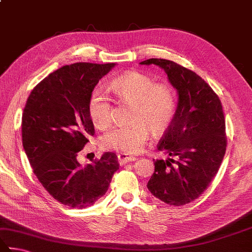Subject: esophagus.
<instances>
[{
  "instance_id": "1",
  "label": "esophagus",
  "mask_w": 252,
  "mask_h": 252,
  "mask_svg": "<svg viewBox=\"0 0 252 252\" xmlns=\"http://www.w3.org/2000/svg\"><path fill=\"white\" fill-rule=\"evenodd\" d=\"M135 158L134 157H127L126 154H118V161L120 163V165H125L127 162H132L134 161Z\"/></svg>"
}]
</instances>
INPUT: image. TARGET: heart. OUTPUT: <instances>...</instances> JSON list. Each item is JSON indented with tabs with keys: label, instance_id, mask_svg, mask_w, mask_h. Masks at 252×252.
<instances>
[{
	"label": "heart",
	"instance_id": "b5f03b06",
	"mask_svg": "<svg viewBox=\"0 0 252 252\" xmlns=\"http://www.w3.org/2000/svg\"><path fill=\"white\" fill-rule=\"evenodd\" d=\"M110 88L120 101L132 104V123L108 131L101 138L104 149L135 154L143 149L150 130L154 134H159L170 126L176 111L175 94L170 86L154 84L149 76L130 71L114 78ZM88 111L98 129H106L111 125L112 106L101 89L93 91Z\"/></svg>",
	"mask_w": 252,
	"mask_h": 252
}]
</instances>
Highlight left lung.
<instances>
[{"instance_id":"8db88e82","label":"left lung","mask_w":252,"mask_h":252,"mask_svg":"<svg viewBox=\"0 0 252 252\" xmlns=\"http://www.w3.org/2000/svg\"><path fill=\"white\" fill-rule=\"evenodd\" d=\"M140 63L164 69L178 95L175 116L158 145L170 158L154 162L146 186L162 202L183 206L203 194L222 162L227 138L221 102L203 78L176 63L151 58Z\"/></svg>"}]
</instances>
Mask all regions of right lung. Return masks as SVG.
Segmentation results:
<instances>
[{
    "label": "right lung",
    "mask_w": 252,
    "mask_h": 252,
    "mask_svg": "<svg viewBox=\"0 0 252 252\" xmlns=\"http://www.w3.org/2000/svg\"><path fill=\"white\" fill-rule=\"evenodd\" d=\"M114 66L76 63L59 68L32 90L23 112V148L33 172L55 199L70 208L94 205L119 168L112 152L86 166L77 159L94 134L89 98Z\"/></svg>",
    "instance_id": "add662e5"
}]
</instances>
